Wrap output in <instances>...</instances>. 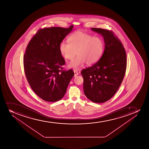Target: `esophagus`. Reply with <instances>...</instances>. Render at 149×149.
Returning a JSON list of instances; mask_svg holds the SVG:
<instances>
[{"label": "esophagus", "instance_id": "obj_1", "mask_svg": "<svg viewBox=\"0 0 149 149\" xmlns=\"http://www.w3.org/2000/svg\"><path fill=\"white\" fill-rule=\"evenodd\" d=\"M74 77H76V76H77V75H78L79 73L77 70H74Z\"/></svg>", "mask_w": 149, "mask_h": 149}]
</instances>
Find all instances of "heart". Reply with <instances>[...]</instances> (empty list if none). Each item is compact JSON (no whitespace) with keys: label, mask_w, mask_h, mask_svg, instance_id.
<instances>
[{"label":"heart","mask_w":149,"mask_h":149,"mask_svg":"<svg viewBox=\"0 0 149 149\" xmlns=\"http://www.w3.org/2000/svg\"><path fill=\"white\" fill-rule=\"evenodd\" d=\"M68 43L61 42L59 44L60 54L64 59L71 60L69 68L78 69L84 63L88 66L94 65L100 59L103 54L104 43L99 36L81 31H77L69 36Z\"/></svg>","instance_id":"obj_1"}]
</instances>
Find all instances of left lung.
<instances>
[{"label": "left lung", "instance_id": "1", "mask_svg": "<svg viewBox=\"0 0 149 149\" xmlns=\"http://www.w3.org/2000/svg\"><path fill=\"white\" fill-rule=\"evenodd\" d=\"M91 30L103 36L104 50L97 63L81 70L84 92L92 102L103 103L113 97L122 83L127 66L126 53L113 31L94 28Z\"/></svg>", "mask_w": 149, "mask_h": 149}]
</instances>
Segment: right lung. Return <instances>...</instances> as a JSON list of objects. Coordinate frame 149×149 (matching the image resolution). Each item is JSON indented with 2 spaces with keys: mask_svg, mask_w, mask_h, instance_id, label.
<instances>
[{
  "mask_svg": "<svg viewBox=\"0 0 149 149\" xmlns=\"http://www.w3.org/2000/svg\"><path fill=\"white\" fill-rule=\"evenodd\" d=\"M73 27L40 29L27 46L23 59L26 77L33 91L46 102L62 99L74 75L72 69L63 70L65 61L59 49Z\"/></svg>",
  "mask_w": 149,
  "mask_h": 149,
  "instance_id": "obj_1",
  "label": "right lung"
}]
</instances>
